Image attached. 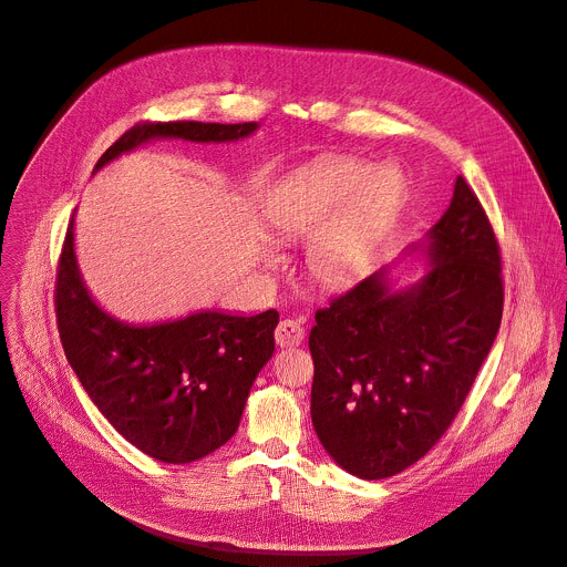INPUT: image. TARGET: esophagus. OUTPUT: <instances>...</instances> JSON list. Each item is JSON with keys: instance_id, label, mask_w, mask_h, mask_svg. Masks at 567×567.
Returning <instances> with one entry per match:
<instances>
[{"instance_id": "34e87169", "label": "esophagus", "mask_w": 567, "mask_h": 567, "mask_svg": "<svg viewBox=\"0 0 567 567\" xmlns=\"http://www.w3.org/2000/svg\"><path fill=\"white\" fill-rule=\"evenodd\" d=\"M305 339V328L296 319H285L276 328V343L280 348H296Z\"/></svg>"}]
</instances>
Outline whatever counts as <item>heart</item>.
<instances>
[{"label":"heart","instance_id":"1","mask_svg":"<svg viewBox=\"0 0 567 567\" xmlns=\"http://www.w3.org/2000/svg\"><path fill=\"white\" fill-rule=\"evenodd\" d=\"M404 196L393 165L337 158L293 174L269 203V224L285 239H307L305 260L317 282L348 287L367 274Z\"/></svg>","mask_w":567,"mask_h":567}]
</instances>
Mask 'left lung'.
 Here are the masks:
<instances>
[{"mask_svg":"<svg viewBox=\"0 0 567 567\" xmlns=\"http://www.w3.org/2000/svg\"><path fill=\"white\" fill-rule=\"evenodd\" d=\"M419 252L425 269L395 285L391 265L317 312L312 423L359 480H386L425 456L466 400L502 321L499 246L461 176Z\"/></svg>","mask_w":567,"mask_h":567,"instance_id":"left-lung-1","label":"left lung"}]
</instances>
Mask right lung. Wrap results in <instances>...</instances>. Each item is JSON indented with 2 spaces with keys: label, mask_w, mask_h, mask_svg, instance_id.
<instances>
[{
  "label": "right lung",
  "mask_w": 567,
  "mask_h": 567,
  "mask_svg": "<svg viewBox=\"0 0 567 567\" xmlns=\"http://www.w3.org/2000/svg\"><path fill=\"white\" fill-rule=\"evenodd\" d=\"M257 128V122L137 124L92 174L151 140L219 144ZM56 317L68 362L90 400L131 445L165 463L203 458L233 439L250 386L276 350V310L252 317L200 310L144 326L113 317L81 276L74 217L59 265Z\"/></svg>",
  "instance_id": "1"
}]
</instances>
